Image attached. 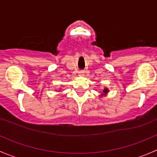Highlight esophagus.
Returning a JSON list of instances; mask_svg holds the SVG:
<instances>
[{"label": "esophagus", "instance_id": "esophagus-1", "mask_svg": "<svg viewBox=\"0 0 157 157\" xmlns=\"http://www.w3.org/2000/svg\"><path fill=\"white\" fill-rule=\"evenodd\" d=\"M84 74H85V72H84L83 70H80L78 72V75H80V76H83Z\"/></svg>", "mask_w": 157, "mask_h": 157}]
</instances>
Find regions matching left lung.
I'll use <instances>...</instances> for the list:
<instances>
[{
    "label": "left lung",
    "instance_id": "obj_1",
    "mask_svg": "<svg viewBox=\"0 0 157 157\" xmlns=\"http://www.w3.org/2000/svg\"><path fill=\"white\" fill-rule=\"evenodd\" d=\"M103 93H104V94H106V93H107V92H108V90L106 89V88H105V89L103 90Z\"/></svg>",
    "mask_w": 157,
    "mask_h": 157
}]
</instances>
